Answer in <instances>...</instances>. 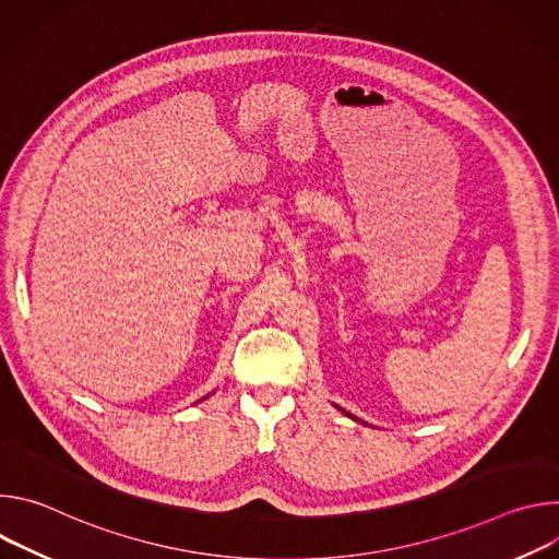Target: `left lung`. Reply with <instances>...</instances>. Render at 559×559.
<instances>
[{"mask_svg": "<svg viewBox=\"0 0 559 559\" xmlns=\"http://www.w3.org/2000/svg\"><path fill=\"white\" fill-rule=\"evenodd\" d=\"M343 412V409H341ZM343 414H347V412H343ZM347 416H352V414H347Z\"/></svg>", "mask_w": 559, "mask_h": 559, "instance_id": "obj_1", "label": "left lung"}]
</instances>
